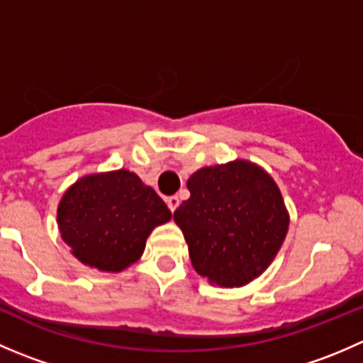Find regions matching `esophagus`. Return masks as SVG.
I'll use <instances>...</instances> for the list:
<instances>
[{
	"label": "esophagus",
	"instance_id": "obj_1",
	"mask_svg": "<svg viewBox=\"0 0 363 363\" xmlns=\"http://www.w3.org/2000/svg\"><path fill=\"white\" fill-rule=\"evenodd\" d=\"M167 203H168V208H170L172 212H175V208L179 207V196H168L167 199Z\"/></svg>",
	"mask_w": 363,
	"mask_h": 363
}]
</instances>
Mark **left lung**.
<instances>
[{
    "instance_id": "left-lung-1",
    "label": "left lung",
    "mask_w": 363,
    "mask_h": 363,
    "mask_svg": "<svg viewBox=\"0 0 363 363\" xmlns=\"http://www.w3.org/2000/svg\"><path fill=\"white\" fill-rule=\"evenodd\" d=\"M189 199L174 212L193 269L211 284L244 286L286 237L290 216L274 179L251 161L205 167L188 179Z\"/></svg>"
}]
</instances>
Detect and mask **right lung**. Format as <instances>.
<instances>
[{
  "label": "right lung",
  "mask_w": 363,
  "mask_h": 363,
  "mask_svg": "<svg viewBox=\"0 0 363 363\" xmlns=\"http://www.w3.org/2000/svg\"><path fill=\"white\" fill-rule=\"evenodd\" d=\"M170 218L158 193L130 170L79 179L57 207L61 237L72 255L104 272H121L137 262L152 230Z\"/></svg>",
  "instance_id": "right-lung-1"
}]
</instances>
